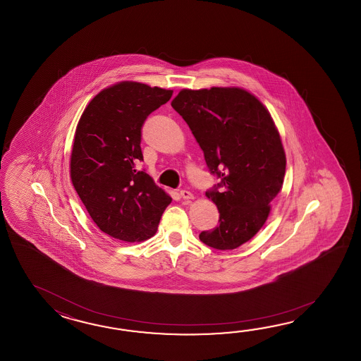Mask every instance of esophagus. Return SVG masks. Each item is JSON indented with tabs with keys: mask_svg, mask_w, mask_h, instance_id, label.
Returning <instances> with one entry per match:
<instances>
[{
	"mask_svg": "<svg viewBox=\"0 0 361 361\" xmlns=\"http://www.w3.org/2000/svg\"><path fill=\"white\" fill-rule=\"evenodd\" d=\"M179 195H180V197H182V199H183V200L193 199V195H192L191 192L187 191V190H182V191H180V193H179Z\"/></svg>",
	"mask_w": 361,
	"mask_h": 361,
	"instance_id": "34e87169",
	"label": "esophagus"
}]
</instances>
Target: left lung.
<instances>
[{"label":"left lung","mask_w":361,"mask_h":361,"mask_svg":"<svg viewBox=\"0 0 361 361\" xmlns=\"http://www.w3.org/2000/svg\"><path fill=\"white\" fill-rule=\"evenodd\" d=\"M197 140L210 174L219 179L207 199L219 210V224L200 240L232 250L261 230L271 201L284 182V148L269 111L238 87L184 89L171 102Z\"/></svg>","instance_id":"1"}]
</instances>
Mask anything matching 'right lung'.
Returning a JSON list of instances; mask_svg holds the SVG:
<instances>
[{
  "label": "right lung",
  "mask_w": 361,
  "mask_h": 361,
  "mask_svg": "<svg viewBox=\"0 0 361 361\" xmlns=\"http://www.w3.org/2000/svg\"><path fill=\"white\" fill-rule=\"evenodd\" d=\"M173 90L123 81L85 108L71 154V179L100 231L134 243L152 238L171 197L135 164L142 126Z\"/></svg>",
  "instance_id": "1"
}]
</instances>
